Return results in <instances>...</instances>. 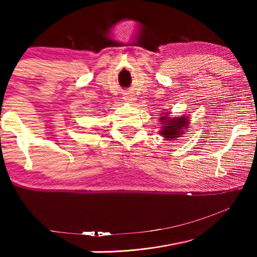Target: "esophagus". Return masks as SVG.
Returning a JSON list of instances; mask_svg holds the SVG:
<instances>
[{
	"label": "esophagus",
	"instance_id": "esophagus-1",
	"mask_svg": "<svg viewBox=\"0 0 257 257\" xmlns=\"http://www.w3.org/2000/svg\"><path fill=\"white\" fill-rule=\"evenodd\" d=\"M134 99H135L134 96H133V95H130V94H127V95H124V96H123V101L127 102V103H133Z\"/></svg>",
	"mask_w": 257,
	"mask_h": 257
}]
</instances>
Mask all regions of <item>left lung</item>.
Returning <instances> with one entry per match:
<instances>
[{"instance_id":"left-lung-1","label":"left lung","mask_w":257,"mask_h":257,"mask_svg":"<svg viewBox=\"0 0 257 257\" xmlns=\"http://www.w3.org/2000/svg\"><path fill=\"white\" fill-rule=\"evenodd\" d=\"M161 122H163L162 130H161V135L167 139L165 141H170V139L177 138L179 135H181L182 129L187 127V124L189 123L188 119L186 118H172L169 119L168 115L161 116Z\"/></svg>"}]
</instances>
